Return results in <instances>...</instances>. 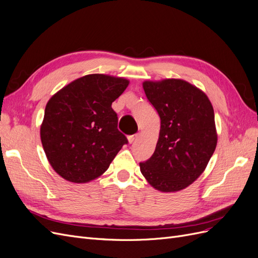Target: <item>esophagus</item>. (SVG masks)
<instances>
[{"label": "esophagus", "instance_id": "1", "mask_svg": "<svg viewBox=\"0 0 258 258\" xmlns=\"http://www.w3.org/2000/svg\"><path fill=\"white\" fill-rule=\"evenodd\" d=\"M138 137H139V135L138 134H136V135H132V136H129L128 137V141H129V143H134L136 140L138 139Z\"/></svg>", "mask_w": 258, "mask_h": 258}]
</instances>
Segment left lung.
Instances as JSON below:
<instances>
[{
    "label": "left lung",
    "mask_w": 258,
    "mask_h": 258,
    "mask_svg": "<svg viewBox=\"0 0 258 258\" xmlns=\"http://www.w3.org/2000/svg\"><path fill=\"white\" fill-rule=\"evenodd\" d=\"M143 89L160 117V131L153 156L140 170L155 189L182 190L202 174L216 148L213 106L184 80L145 81Z\"/></svg>",
    "instance_id": "8db88e82"
}]
</instances>
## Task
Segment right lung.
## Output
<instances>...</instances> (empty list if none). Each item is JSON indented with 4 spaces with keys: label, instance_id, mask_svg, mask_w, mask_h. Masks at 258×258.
Wrapping results in <instances>:
<instances>
[{
    "label": "right lung",
    "instance_id": "obj_1",
    "mask_svg": "<svg viewBox=\"0 0 258 258\" xmlns=\"http://www.w3.org/2000/svg\"><path fill=\"white\" fill-rule=\"evenodd\" d=\"M123 77L88 74L48 100L41 124V141L50 166L72 183L102 175L127 138L117 129L112 103L128 87Z\"/></svg>",
    "mask_w": 258,
    "mask_h": 258
}]
</instances>
